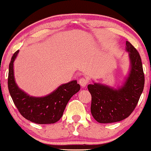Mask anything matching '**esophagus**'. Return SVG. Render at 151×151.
<instances>
[{
	"label": "esophagus",
	"instance_id": "obj_1",
	"mask_svg": "<svg viewBox=\"0 0 151 151\" xmlns=\"http://www.w3.org/2000/svg\"><path fill=\"white\" fill-rule=\"evenodd\" d=\"M79 84H80L81 87H85L86 84H88V79L86 78H81L79 80Z\"/></svg>",
	"mask_w": 151,
	"mask_h": 151
}]
</instances>
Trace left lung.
<instances>
[{"label": "left lung", "instance_id": "1", "mask_svg": "<svg viewBox=\"0 0 151 151\" xmlns=\"http://www.w3.org/2000/svg\"><path fill=\"white\" fill-rule=\"evenodd\" d=\"M126 45L130 67L122 85L115 89L94 81L88 85L91 95V113L101 124L118 122L129 117L143 92L145 79L141 57L129 42L126 41Z\"/></svg>", "mask_w": 151, "mask_h": 151}]
</instances>
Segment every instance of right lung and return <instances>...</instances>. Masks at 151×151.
I'll return each instance as SVG.
<instances>
[{
	"mask_svg": "<svg viewBox=\"0 0 151 151\" xmlns=\"http://www.w3.org/2000/svg\"><path fill=\"white\" fill-rule=\"evenodd\" d=\"M19 50L13 54L9 65L8 90L15 106L27 120L38 124H55L61 119L66 106L73 95L80 90L77 80L59 86L55 91L41 97L30 96L15 82L13 63Z\"/></svg>",
	"mask_w": 151,
	"mask_h": 151,
	"instance_id": "right-lung-1",
	"label": "right lung"
}]
</instances>
